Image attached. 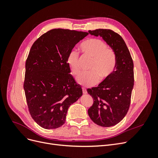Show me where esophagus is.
<instances>
[{
	"label": "esophagus",
	"instance_id": "1",
	"mask_svg": "<svg viewBox=\"0 0 158 158\" xmlns=\"http://www.w3.org/2000/svg\"><path fill=\"white\" fill-rule=\"evenodd\" d=\"M82 92H83V94H87V91H86V89H85V88H82Z\"/></svg>",
	"mask_w": 158,
	"mask_h": 158
}]
</instances>
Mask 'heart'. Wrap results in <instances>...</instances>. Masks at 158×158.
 Wrapping results in <instances>:
<instances>
[{"instance_id":"obj_1","label":"heart","mask_w":158,"mask_h":158,"mask_svg":"<svg viewBox=\"0 0 158 158\" xmlns=\"http://www.w3.org/2000/svg\"><path fill=\"white\" fill-rule=\"evenodd\" d=\"M80 49L83 53L92 59L88 73L81 74L76 80L84 86H91L106 80L111 76L116 66V56L113 49L108 48L106 43L99 39L92 38L81 44ZM66 63L74 75L80 73L79 54L75 50H71L66 57Z\"/></svg>"}]
</instances>
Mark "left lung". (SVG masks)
<instances>
[{
    "mask_svg": "<svg viewBox=\"0 0 158 158\" xmlns=\"http://www.w3.org/2000/svg\"><path fill=\"white\" fill-rule=\"evenodd\" d=\"M88 32L102 37L115 54L113 73L98 87L87 89L94 99V103L88 111L90 118L99 126L112 127L123 120L130 107L135 81L133 60L125 41L117 33L106 29Z\"/></svg>",
    "mask_w": 158,
    "mask_h": 158,
    "instance_id": "obj_1",
    "label": "left lung"
}]
</instances>
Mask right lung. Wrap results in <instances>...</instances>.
<instances>
[{"instance_id": "add662e5", "label": "right lung", "mask_w": 158, "mask_h": 158, "mask_svg": "<svg viewBox=\"0 0 158 158\" xmlns=\"http://www.w3.org/2000/svg\"><path fill=\"white\" fill-rule=\"evenodd\" d=\"M88 32L53 29L33 43L26 62L24 89L28 110L42 128L64 125L68 109L82 95L66 57Z\"/></svg>"}]
</instances>
